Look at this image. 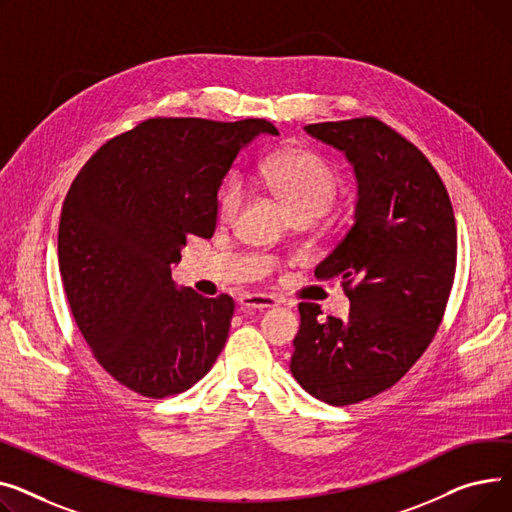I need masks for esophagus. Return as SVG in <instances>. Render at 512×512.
Returning <instances> with one entry per match:
<instances>
[{
  "label": "esophagus",
  "mask_w": 512,
  "mask_h": 512,
  "mask_svg": "<svg viewBox=\"0 0 512 512\" xmlns=\"http://www.w3.org/2000/svg\"><path fill=\"white\" fill-rule=\"evenodd\" d=\"M239 304L244 308H252V310H264V308H273L279 304V299L268 295V293H242L239 295Z\"/></svg>",
  "instance_id": "esophagus-1"
}]
</instances>
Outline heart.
Wrapping results in <instances>:
<instances>
[{
    "label": "heart",
    "mask_w": 512,
    "mask_h": 512,
    "mask_svg": "<svg viewBox=\"0 0 512 512\" xmlns=\"http://www.w3.org/2000/svg\"><path fill=\"white\" fill-rule=\"evenodd\" d=\"M262 177L295 217H320L341 190L335 167L308 148H293L270 157L262 165ZM246 196L244 177L231 173L217 192V219L225 225L235 223Z\"/></svg>",
    "instance_id": "1"
}]
</instances>
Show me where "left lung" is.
<instances>
[{
  "label": "left lung",
  "instance_id": "8db88e82",
  "mask_svg": "<svg viewBox=\"0 0 512 512\" xmlns=\"http://www.w3.org/2000/svg\"><path fill=\"white\" fill-rule=\"evenodd\" d=\"M355 167V223L318 279H341L349 318L299 304L291 374L328 405H353L397 384L432 343L457 270V223L446 186L413 142L378 117L306 126Z\"/></svg>",
  "mask_w": 512,
  "mask_h": 512
}]
</instances>
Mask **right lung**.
Returning <instances> with one entry per match:
<instances>
[{
  "mask_svg": "<svg viewBox=\"0 0 512 512\" xmlns=\"http://www.w3.org/2000/svg\"><path fill=\"white\" fill-rule=\"evenodd\" d=\"M268 119L150 117L90 157L62 206L59 273L97 362L148 399L194 386L225 347L233 297L177 291L169 264L213 237L217 190Z\"/></svg>",
  "mask_w": 512,
  "mask_h": 512,
  "instance_id": "obj_1",
  "label": "right lung"
}]
</instances>
